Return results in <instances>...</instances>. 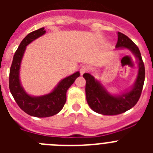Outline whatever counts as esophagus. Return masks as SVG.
<instances>
[{"mask_svg":"<svg viewBox=\"0 0 153 153\" xmlns=\"http://www.w3.org/2000/svg\"><path fill=\"white\" fill-rule=\"evenodd\" d=\"M88 70H89V67L87 66V65H83V66H82V67H80V69H79V71H80L81 75L84 74L85 73L87 72Z\"/></svg>","mask_w":153,"mask_h":153,"instance_id":"34e87169","label":"esophagus"}]
</instances>
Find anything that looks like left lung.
<instances>
[{"label": "left lung", "mask_w": 153, "mask_h": 153, "mask_svg": "<svg viewBox=\"0 0 153 153\" xmlns=\"http://www.w3.org/2000/svg\"><path fill=\"white\" fill-rule=\"evenodd\" d=\"M116 47L118 49L129 50L138 59L139 71L137 78L129 91L121 95H112L91 74H83V77L86 79L87 103L96 113L108 116L121 114L133 107L140 100L145 80V67L137 46L128 36L118 32V40Z\"/></svg>", "instance_id": "obj_1"}]
</instances>
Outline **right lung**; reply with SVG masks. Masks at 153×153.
I'll list each match as a JSON object with an SVG mask.
<instances>
[{"label": "right lung", "instance_id": "1", "mask_svg": "<svg viewBox=\"0 0 153 153\" xmlns=\"http://www.w3.org/2000/svg\"><path fill=\"white\" fill-rule=\"evenodd\" d=\"M45 33L44 27H42L31 32L23 39L13 55L9 76L10 91L19 107L30 116L40 118L52 117L63 109L67 100V90L79 76V72L77 71L64 78L47 95L32 97L25 92L20 81V67L24 51L28 44Z\"/></svg>", "mask_w": 153, "mask_h": 153}]
</instances>
